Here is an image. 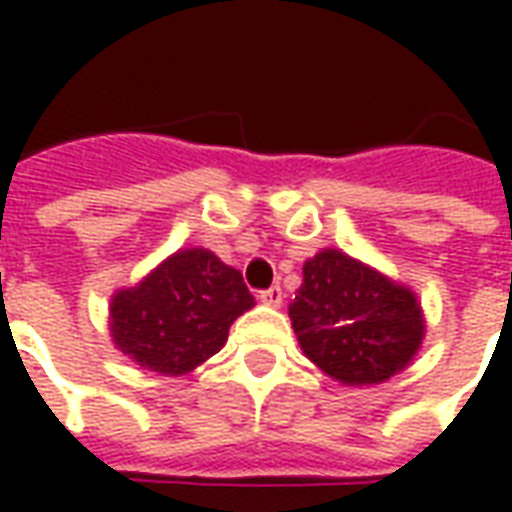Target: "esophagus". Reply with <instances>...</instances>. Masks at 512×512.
<instances>
[{"label":"esophagus","instance_id":"obj_1","mask_svg":"<svg viewBox=\"0 0 512 512\" xmlns=\"http://www.w3.org/2000/svg\"><path fill=\"white\" fill-rule=\"evenodd\" d=\"M257 299L263 301V304H268V307H279V304H282V299H285V293H282V288H279V285H274V288L260 290V293H257Z\"/></svg>","mask_w":512,"mask_h":512}]
</instances>
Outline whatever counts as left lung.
Listing matches in <instances>:
<instances>
[{"instance_id": "1", "label": "left lung", "mask_w": 512, "mask_h": 512, "mask_svg": "<svg viewBox=\"0 0 512 512\" xmlns=\"http://www.w3.org/2000/svg\"><path fill=\"white\" fill-rule=\"evenodd\" d=\"M288 312L307 359L348 386L395 376L425 337L417 296L340 249H323L304 263Z\"/></svg>"}]
</instances>
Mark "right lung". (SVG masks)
Masks as SVG:
<instances>
[{"label":"right lung","instance_id":"add662e5","mask_svg":"<svg viewBox=\"0 0 512 512\" xmlns=\"http://www.w3.org/2000/svg\"><path fill=\"white\" fill-rule=\"evenodd\" d=\"M255 304L241 271L208 249H180L109 307L115 345L145 370L183 376L222 351L238 315Z\"/></svg>","mask_w":512,"mask_h":512}]
</instances>
